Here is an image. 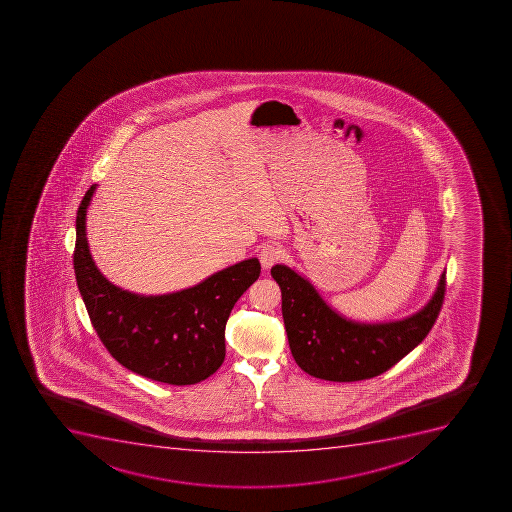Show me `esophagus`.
Masks as SVG:
<instances>
[{
    "instance_id": "obj_1",
    "label": "esophagus",
    "mask_w": 512,
    "mask_h": 512,
    "mask_svg": "<svg viewBox=\"0 0 512 512\" xmlns=\"http://www.w3.org/2000/svg\"><path fill=\"white\" fill-rule=\"evenodd\" d=\"M280 258H282V251H280L277 245L263 246L261 253H259V259H261L263 269H271L277 261H280Z\"/></svg>"
}]
</instances>
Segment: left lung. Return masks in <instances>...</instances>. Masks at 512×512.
Segmentation results:
<instances>
[{
    "label": "left lung",
    "mask_w": 512,
    "mask_h": 512,
    "mask_svg": "<svg viewBox=\"0 0 512 512\" xmlns=\"http://www.w3.org/2000/svg\"><path fill=\"white\" fill-rule=\"evenodd\" d=\"M271 276L282 292V316L295 362L308 375L329 382H357L387 372L423 343L444 302L445 271L418 312L401 320L365 323L336 312L292 267L276 264Z\"/></svg>",
    "instance_id": "1"
}]
</instances>
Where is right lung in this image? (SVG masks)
Here are the masks:
<instances>
[{"label": "right lung", "mask_w": 512, "mask_h": 512, "mask_svg": "<svg viewBox=\"0 0 512 512\" xmlns=\"http://www.w3.org/2000/svg\"><path fill=\"white\" fill-rule=\"evenodd\" d=\"M96 186L89 187L76 214L73 267L99 339L119 364L142 377L168 385L202 382L225 359L228 316L258 280L259 259H245L171 294L120 289L99 271L89 251L86 214Z\"/></svg>", "instance_id": "right-lung-1"}]
</instances>
